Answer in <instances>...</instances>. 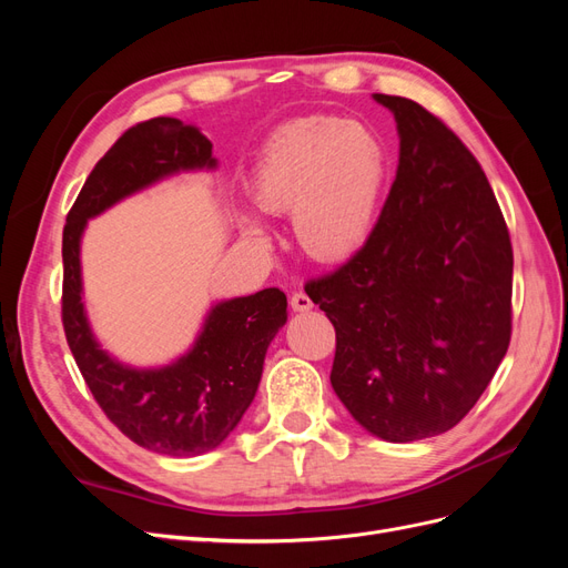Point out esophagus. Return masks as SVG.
<instances>
[{
	"mask_svg": "<svg viewBox=\"0 0 568 568\" xmlns=\"http://www.w3.org/2000/svg\"><path fill=\"white\" fill-rule=\"evenodd\" d=\"M288 305L294 307L296 313H307V311H311V307H313V301H311V296L303 294V291H296V294H291Z\"/></svg>",
	"mask_w": 568,
	"mask_h": 568,
	"instance_id": "34e87169",
	"label": "esophagus"
}]
</instances>
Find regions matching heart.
<instances>
[{
	"mask_svg": "<svg viewBox=\"0 0 568 568\" xmlns=\"http://www.w3.org/2000/svg\"><path fill=\"white\" fill-rule=\"evenodd\" d=\"M386 173L384 146L367 125L307 115L280 128L255 168L253 194L265 213H291L301 246L315 261H343L372 230ZM253 239H265L244 217Z\"/></svg>",
	"mask_w": 568,
	"mask_h": 568,
	"instance_id": "heart-1",
	"label": "heart"
}]
</instances>
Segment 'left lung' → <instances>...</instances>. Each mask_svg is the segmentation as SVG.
Here are the masks:
<instances>
[{"instance_id":"left-lung-1","label":"left lung","mask_w":568,"mask_h":568,"mask_svg":"<svg viewBox=\"0 0 568 568\" xmlns=\"http://www.w3.org/2000/svg\"><path fill=\"white\" fill-rule=\"evenodd\" d=\"M374 99L400 134L398 173L365 246L305 284L336 329L332 386L390 443L448 432L511 338L514 253L474 153L417 101Z\"/></svg>"}]
</instances>
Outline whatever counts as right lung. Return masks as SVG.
I'll list each match as a JSON object with an SVG mask.
<instances>
[{
    "instance_id": "add662e5",
    "label": "right lung",
    "mask_w": 568,
    "mask_h": 568,
    "mask_svg": "<svg viewBox=\"0 0 568 568\" xmlns=\"http://www.w3.org/2000/svg\"><path fill=\"white\" fill-rule=\"evenodd\" d=\"M215 168L213 144L178 118L136 123L104 153L63 227L65 341L104 415L132 443L168 457H196L225 440L253 403L270 341L286 322V296L263 288L217 303L194 348L161 369H132L99 348L84 317L80 236L109 205L180 170Z\"/></svg>"
}]
</instances>
